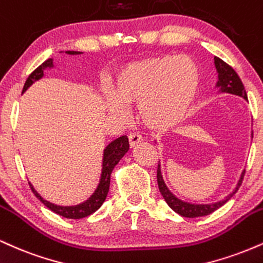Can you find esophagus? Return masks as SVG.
Segmentation results:
<instances>
[{"label": "esophagus", "mask_w": 263, "mask_h": 263, "mask_svg": "<svg viewBox=\"0 0 263 263\" xmlns=\"http://www.w3.org/2000/svg\"><path fill=\"white\" fill-rule=\"evenodd\" d=\"M140 141H141V138H140V135H138V134H130L128 137V143L130 147H134L135 145H138Z\"/></svg>", "instance_id": "esophagus-1"}]
</instances>
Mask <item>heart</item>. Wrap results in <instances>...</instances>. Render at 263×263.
Masks as SVG:
<instances>
[{
  "mask_svg": "<svg viewBox=\"0 0 263 263\" xmlns=\"http://www.w3.org/2000/svg\"><path fill=\"white\" fill-rule=\"evenodd\" d=\"M200 89V75L191 58L160 55L123 66L106 95L108 109L123 116L125 107L139 106L145 125L166 130L192 113Z\"/></svg>",
  "mask_w": 263,
  "mask_h": 263,
  "instance_id": "obj_1",
  "label": "heart"
}]
</instances>
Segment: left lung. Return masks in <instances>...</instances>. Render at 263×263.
<instances>
[{"instance_id":"8db88e82","label":"left lung","mask_w":263,"mask_h":263,"mask_svg":"<svg viewBox=\"0 0 263 263\" xmlns=\"http://www.w3.org/2000/svg\"><path fill=\"white\" fill-rule=\"evenodd\" d=\"M214 66L215 70H217L218 73V82L215 85V88L218 89V93H229V95H235L239 96V97L243 98L245 101H248V95H246L245 87H243L241 80L237 76V73L234 71L233 67H230L227 63H224L221 59L215 57L214 58ZM254 138V134L251 132V139ZM243 175H245V170L241 172V176H240L239 181H237V184L235 190L233 191V193L228 194L224 199L218 200V202L214 203H191L186 202V200H182L178 198L177 196H175L174 193L170 191V188L166 186L165 181H163L162 172H161V165L159 163L157 166V184H159V190L161 196L165 199V202L167 203L170 208L172 211L180 214L181 217L184 218H198V217H204V215L211 214V213L215 212L217 209L223 206L225 203L229 200L231 197L234 196L237 192L240 186H241V182L243 178Z\"/></svg>"}]
</instances>
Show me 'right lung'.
I'll list each match as a JSON object with an SVG mask.
<instances>
[{
  "label": "right lung",
  "mask_w": 263,
  "mask_h": 263,
  "mask_svg": "<svg viewBox=\"0 0 263 263\" xmlns=\"http://www.w3.org/2000/svg\"><path fill=\"white\" fill-rule=\"evenodd\" d=\"M65 52H66L67 55L82 54L81 51H72V50L65 51ZM52 67H54V60H52V58L45 60L39 67H36V69L34 70L29 76H28L27 81L24 83V87H23V91H22V93H24V92H26L34 82L38 81L40 79H43V77H44L45 70H51ZM128 150H129V143H128V138H126L125 135H122V137L116 139V140L110 141V143L104 147L103 156H102V168H101L100 182H98L95 192L89 196V198L86 199L85 202L80 203V204H76V205L54 204V203L49 202V200L43 198V197L36 192L35 188L33 187V184L30 183V182H29V186L32 188V192L35 194L36 198H38L40 202L46 206V208L50 209L51 212L57 213V214L67 219L86 218L88 217V215H91L92 213H95L97 209H100L101 205L104 203V200L107 198L108 191H109L110 176H112L113 170L117 165H118V162L122 160V157L128 153Z\"/></svg>",
  "instance_id": "add662e5"
}]
</instances>
